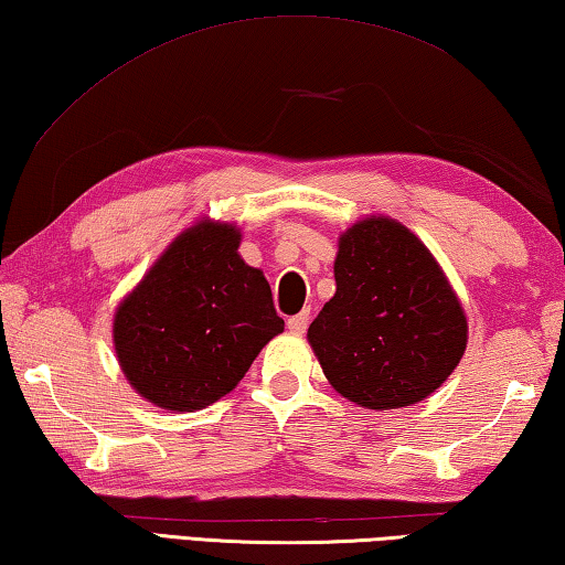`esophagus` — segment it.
Instances as JSON below:
<instances>
[{"label":"esophagus","instance_id":"obj_1","mask_svg":"<svg viewBox=\"0 0 565 565\" xmlns=\"http://www.w3.org/2000/svg\"><path fill=\"white\" fill-rule=\"evenodd\" d=\"M309 311H301V313H296V316H291L289 318V323H286V326H289V331L291 333H303L306 331V328H309Z\"/></svg>","mask_w":565,"mask_h":565}]
</instances>
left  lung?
Segmentation results:
<instances>
[{
	"instance_id": "left-lung-1",
	"label": "left lung",
	"mask_w": 565,
	"mask_h": 565,
	"mask_svg": "<svg viewBox=\"0 0 565 565\" xmlns=\"http://www.w3.org/2000/svg\"><path fill=\"white\" fill-rule=\"evenodd\" d=\"M335 294L309 326L323 375L367 409L415 405L443 385L467 348V316L413 232L365 217L338 239Z\"/></svg>"
}]
</instances>
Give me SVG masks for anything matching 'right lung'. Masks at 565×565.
Wrapping results in <instances>:
<instances>
[{
  "label": "right lung",
  "instance_id": "1",
  "mask_svg": "<svg viewBox=\"0 0 565 565\" xmlns=\"http://www.w3.org/2000/svg\"><path fill=\"white\" fill-rule=\"evenodd\" d=\"M234 224L184 230L120 301L113 343L140 397L172 413L217 403L284 331L269 281L239 256Z\"/></svg>",
  "mask_w": 565,
  "mask_h": 565
}]
</instances>
